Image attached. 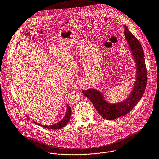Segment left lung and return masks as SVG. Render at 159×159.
Instances as JSON below:
<instances>
[{"label": "left lung", "mask_w": 159, "mask_h": 159, "mask_svg": "<svg viewBox=\"0 0 159 159\" xmlns=\"http://www.w3.org/2000/svg\"><path fill=\"white\" fill-rule=\"evenodd\" d=\"M125 36L135 61L136 73L131 93L123 101L116 103L108 102L103 94L95 89L82 90V93L93 103L98 113L105 120H113L127 115L143 97L147 84V69L144 53L141 43L124 25Z\"/></svg>", "instance_id": "1"}]
</instances>
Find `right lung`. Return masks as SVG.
I'll list each match as a JSON object with an SVG mask.
<instances>
[{
  "label": "right lung",
  "instance_id": "obj_1",
  "mask_svg": "<svg viewBox=\"0 0 159 159\" xmlns=\"http://www.w3.org/2000/svg\"><path fill=\"white\" fill-rule=\"evenodd\" d=\"M71 114H72V110H71V108L70 106H69L68 105H67V110H66V113L65 114V116L63 118V119L60 121L59 122L56 123V124H54V125H41L39 123H38L35 121H33V123H34L35 124L40 126H42L43 128H48V129H61L63 127H64L65 126H66L67 125V123H69L70 119V116H71ZM28 119L30 120V118L27 116Z\"/></svg>",
  "mask_w": 159,
  "mask_h": 159
}]
</instances>
